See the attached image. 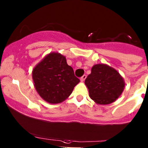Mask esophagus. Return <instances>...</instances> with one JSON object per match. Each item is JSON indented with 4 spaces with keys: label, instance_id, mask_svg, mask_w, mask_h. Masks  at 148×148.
Returning a JSON list of instances; mask_svg holds the SVG:
<instances>
[{
    "label": "esophagus",
    "instance_id": "34e87169",
    "mask_svg": "<svg viewBox=\"0 0 148 148\" xmlns=\"http://www.w3.org/2000/svg\"><path fill=\"white\" fill-rule=\"evenodd\" d=\"M86 77H87V76L86 75V74H84V75H83L82 77H81V79H80V80H81V82H84V81H85V79H86Z\"/></svg>",
    "mask_w": 148,
    "mask_h": 148
}]
</instances>
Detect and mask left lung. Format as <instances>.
Listing matches in <instances>:
<instances>
[{
  "label": "left lung",
  "instance_id": "1",
  "mask_svg": "<svg viewBox=\"0 0 148 148\" xmlns=\"http://www.w3.org/2000/svg\"><path fill=\"white\" fill-rule=\"evenodd\" d=\"M89 96L99 105L114 102L122 93L125 83L116 69L108 64H95L85 80Z\"/></svg>",
  "mask_w": 148,
  "mask_h": 148
}]
</instances>
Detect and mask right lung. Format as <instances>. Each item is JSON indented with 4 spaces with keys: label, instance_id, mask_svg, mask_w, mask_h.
I'll list each match as a JSON object with an SVG mask.
<instances>
[{
    "label": "right lung",
    "instance_id": "1",
    "mask_svg": "<svg viewBox=\"0 0 148 148\" xmlns=\"http://www.w3.org/2000/svg\"><path fill=\"white\" fill-rule=\"evenodd\" d=\"M36 90L45 101L60 103L72 92L80 80L72 67L60 53H50L37 64L32 71Z\"/></svg>",
    "mask_w": 148,
    "mask_h": 148
}]
</instances>
